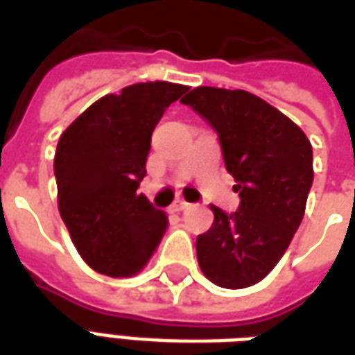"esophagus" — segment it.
<instances>
[{"label":"esophagus","instance_id":"esophagus-1","mask_svg":"<svg viewBox=\"0 0 355 355\" xmlns=\"http://www.w3.org/2000/svg\"><path fill=\"white\" fill-rule=\"evenodd\" d=\"M190 207V203L184 200H177L173 205H171V213H180V211H184V209Z\"/></svg>","mask_w":355,"mask_h":355}]
</instances>
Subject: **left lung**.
<instances>
[{"label":"left lung","instance_id":"left-lung-1","mask_svg":"<svg viewBox=\"0 0 355 355\" xmlns=\"http://www.w3.org/2000/svg\"><path fill=\"white\" fill-rule=\"evenodd\" d=\"M218 132L224 163L241 203L198 236L196 253L209 282L243 289L264 279L302 223L313 182L312 144L279 110L241 89L196 87L182 98Z\"/></svg>","mask_w":355,"mask_h":355}]
</instances>
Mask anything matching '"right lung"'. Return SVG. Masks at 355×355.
I'll list each match as a JSON object with an SVG mask.
<instances>
[{
	"instance_id": "add662e5",
	"label": "right lung",
	"mask_w": 355,
	"mask_h": 355,
	"mask_svg": "<svg viewBox=\"0 0 355 355\" xmlns=\"http://www.w3.org/2000/svg\"><path fill=\"white\" fill-rule=\"evenodd\" d=\"M186 91L169 81L135 83L93 102L60 135L58 211L81 259L98 274H139L162 243L167 215L137 188L155 125Z\"/></svg>"
}]
</instances>
